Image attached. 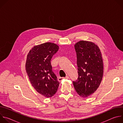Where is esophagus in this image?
<instances>
[{
	"mask_svg": "<svg viewBox=\"0 0 123 123\" xmlns=\"http://www.w3.org/2000/svg\"><path fill=\"white\" fill-rule=\"evenodd\" d=\"M68 78H69V77H68V76H66L65 77H59L58 78V81H61L63 79H68Z\"/></svg>",
	"mask_w": 123,
	"mask_h": 123,
	"instance_id": "34e87169",
	"label": "esophagus"
}]
</instances>
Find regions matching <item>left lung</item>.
<instances>
[{
	"instance_id": "left-lung-1",
	"label": "left lung",
	"mask_w": 123,
	"mask_h": 123,
	"mask_svg": "<svg viewBox=\"0 0 123 123\" xmlns=\"http://www.w3.org/2000/svg\"><path fill=\"white\" fill-rule=\"evenodd\" d=\"M77 55L78 77L73 84L77 93L83 98L98 88L103 75V62L100 50L94 43L80 41L74 45Z\"/></svg>"
}]
</instances>
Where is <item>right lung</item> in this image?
Masks as SVG:
<instances>
[{
    "label": "right lung",
    "instance_id": "1",
    "mask_svg": "<svg viewBox=\"0 0 123 123\" xmlns=\"http://www.w3.org/2000/svg\"><path fill=\"white\" fill-rule=\"evenodd\" d=\"M58 49L56 44L47 42L34 46L27 55L25 66L30 82L38 93L48 98L55 94L59 85L50 63Z\"/></svg>",
    "mask_w": 123,
    "mask_h": 123
}]
</instances>
